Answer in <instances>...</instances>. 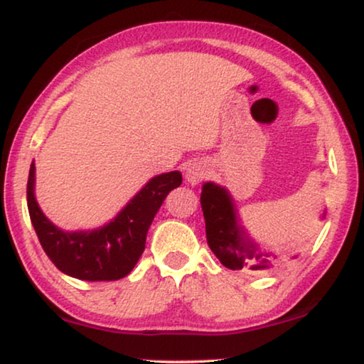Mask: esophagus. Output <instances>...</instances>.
Wrapping results in <instances>:
<instances>
[{
  "label": "esophagus",
  "instance_id": "obj_1",
  "mask_svg": "<svg viewBox=\"0 0 364 364\" xmlns=\"http://www.w3.org/2000/svg\"><path fill=\"white\" fill-rule=\"evenodd\" d=\"M205 173H207L205 162L193 161L186 167V181L188 183H192V186H196V183H198L203 177H205Z\"/></svg>",
  "mask_w": 364,
  "mask_h": 364
}]
</instances>
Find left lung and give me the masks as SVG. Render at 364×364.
I'll return each instance as SVG.
<instances>
[{
	"instance_id": "left-lung-1",
	"label": "left lung",
	"mask_w": 364,
	"mask_h": 364,
	"mask_svg": "<svg viewBox=\"0 0 364 364\" xmlns=\"http://www.w3.org/2000/svg\"><path fill=\"white\" fill-rule=\"evenodd\" d=\"M200 205L205 218V233L210 250L230 270L267 272L277 255L262 250L238 218L230 192L215 182L202 183ZM295 258V257H293Z\"/></svg>"
}]
</instances>
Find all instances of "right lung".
Returning a JSON list of instances; mask_svg holds the SVG:
<instances>
[{
  "label": "right lung",
  "instance_id": "1",
  "mask_svg": "<svg viewBox=\"0 0 364 364\" xmlns=\"http://www.w3.org/2000/svg\"><path fill=\"white\" fill-rule=\"evenodd\" d=\"M182 183L178 171L149 178L141 191L101 227L63 230L44 215L36 200V166L29 167L28 210L36 235L56 268L86 282L121 280L136 267L146 248V237L168 192Z\"/></svg>",
  "mask_w": 364,
  "mask_h": 364
}]
</instances>
